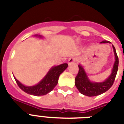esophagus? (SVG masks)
I'll return each instance as SVG.
<instances>
[{
  "mask_svg": "<svg viewBox=\"0 0 124 124\" xmlns=\"http://www.w3.org/2000/svg\"><path fill=\"white\" fill-rule=\"evenodd\" d=\"M77 60L75 57H74V56H71V57H70L69 58V60H68V64L69 65H71L72 64H73L74 62H75V61Z\"/></svg>",
  "mask_w": 124,
  "mask_h": 124,
  "instance_id": "esophagus-1",
  "label": "esophagus"
}]
</instances>
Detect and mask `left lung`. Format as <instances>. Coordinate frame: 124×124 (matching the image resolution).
<instances>
[{
	"label": "left lung",
	"mask_w": 124,
	"mask_h": 124,
	"mask_svg": "<svg viewBox=\"0 0 124 124\" xmlns=\"http://www.w3.org/2000/svg\"><path fill=\"white\" fill-rule=\"evenodd\" d=\"M105 43H111L109 41L104 40L100 42V44ZM114 54L115 57V61L114 63L113 67L112 69L111 73L109 76V77L102 82H93L90 81L84 69L82 66L79 64L78 65V73L75 78V85L79 92L84 95L87 96H94L101 94L109 90L110 87L113 84L116 75L118 71V58L116 52V49L113 45Z\"/></svg>",
	"instance_id": "obj_1"
}]
</instances>
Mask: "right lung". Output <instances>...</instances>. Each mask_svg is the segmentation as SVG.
Wrapping results in <instances>:
<instances>
[{
    "label": "right lung",
    "mask_w": 124,
    "mask_h": 124,
    "mask_svg": "<svg viewBox=\"0 0 124 124\" xmlns=\"http://www.w3.org/2000/svg\"><path fill=\"white\" fill-rule=\"evenodd\" d=\"M36 37L42 38L41 35H35ZM68 64L66 63L60 64L59 66H53L51 68L47 75L39 84L33 86H26L18 81L16 78L15 80L18 87L23 91L34 96H42L51 92L54 88L58 82L59 76L66 68H68Z\"/></svg>",
    "instance_id": "1"
}]
</instances>
